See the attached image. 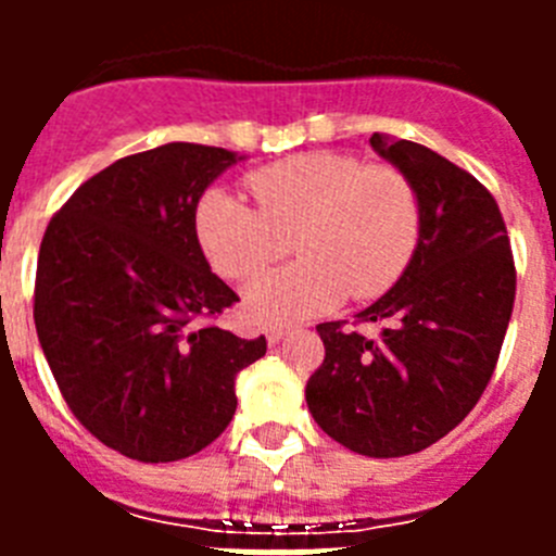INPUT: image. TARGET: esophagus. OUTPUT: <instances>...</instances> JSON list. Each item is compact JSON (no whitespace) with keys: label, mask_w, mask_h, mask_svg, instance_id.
<instances>
[{"label":"esophagus","mask_w":556,"mask_h":556,"mask_svg":"<svg viewBox=\"0 0 556 556\" xmlns=\"http://www.w3.org/2000/svg\"><path fill=\"white\" fill-rule=\"evenodd\" d=\"M283 337H287V328H283V326H269L267 328V342H269V345H278V342H281Z\"/></svg>","instance_id":"1"}]
</instances>
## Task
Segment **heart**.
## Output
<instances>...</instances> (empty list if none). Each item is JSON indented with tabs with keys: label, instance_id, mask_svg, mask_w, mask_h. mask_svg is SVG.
Returning a JSON list of instances; mask_svg holds the SVG:
<instances>
[{
	"label": "heart",
	"instance_id": "obj_1",
	"mask_svg": "<svg viewBox=\"0 0 556 556\" xmlns=\"http://www.w3.org/2000/svg\"><path fill=\"white\" fill-rule=\"evenodd\" d=\"M253 203L208 189L194 205V233L214 273L242 281L283 253L298 262L255 278L244 314L262 326L328 312L342 298L367 301L404 273L420 230L409 180L337 152H303L248 175Z\"/></svg>",
	"mask_w": 556,
	"mask_h": 556
}]
</instances>
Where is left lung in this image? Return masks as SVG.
Wrapping results in <instances>:
<instances>
[{"mask_svg":"<svg viewBox=\"0 0 556 556\" xmlns=\"http://www.w3.org/2000/svg\"><path fill=\"white\" fill-rule=\"evenodd\" d=\"M370 147L415 189L417 244L390 292L358 312L381 326L376 339L317 326L326 358L306 404L339 445L392 459L443 440L476 406L513 317L515 264L498 205L473 175L387 132Z\"/></svg>","mask_w":556,"mask_h":556,"instance_id":"8db88e82","label":"left lung"}]
</instances>
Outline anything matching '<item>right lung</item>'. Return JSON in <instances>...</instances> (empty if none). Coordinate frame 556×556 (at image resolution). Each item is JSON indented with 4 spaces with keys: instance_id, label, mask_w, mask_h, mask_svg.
<instances>
[{
    "instance_id": "right-lung-1",
    "label": "right lung",
    "mask_w": 556,
    "mask_h": 556,
    "mask_svg": "<svg viewBox=\"0 0 556 556\" xmlns=\"http://www.w3.org/2000/svg\"><path fill=\"white\" fill-rule=\"evenodd\" d=\"M248 155L172 141L113 161L58 211L38 253L36 331L68 409L108 448L178 462L228 429L236 376L267 353L198 317L233 289L211 273L194 205Z\"/></svg>"
}]
</instances>
